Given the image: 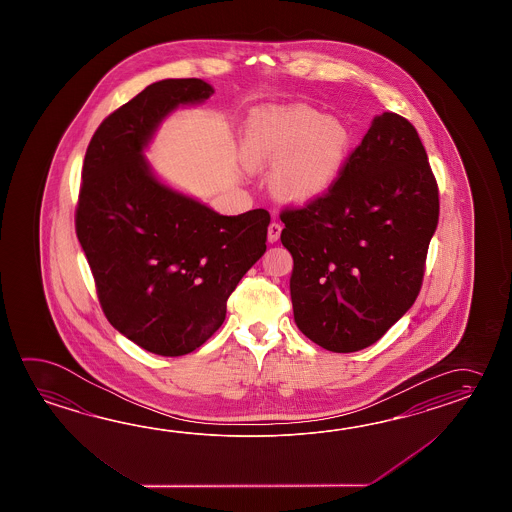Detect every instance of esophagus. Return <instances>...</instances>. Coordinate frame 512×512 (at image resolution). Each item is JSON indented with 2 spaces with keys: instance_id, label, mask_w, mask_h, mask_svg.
Masks as SVG:
<instances>
[{
  "instance_id": "obj_1",
  "label": "esophagus",
  "mask_w": 512,
  "mask_h": 512,
  "mask_svg": "<svg viewBox=\"0 0 512 512\" xmlns=\"http://www.w3.org/2000/svg\"><path fill=\"white\" fill-rule=\"evenodd\" d=\"M280 234H282V225L274 221V223L269 225V229H267V240H269V243H276V241L280 240Z\"/></svg>"
}]
</instances>
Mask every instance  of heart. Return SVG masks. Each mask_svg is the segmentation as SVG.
Segmentation results:
<instances>
[{
	"instance_id": "obj_1",
	"label": "heart",
	"mask_w": 512,
	"mask_h": 512,
	"mask_svg": "<svg viewBox=\"0 0 512 512\" xmlns=\"http://www.w3.org/2000/svg\"><path fill=\"white\" fill-rule=\"evenodd\" d=\"M351 146L353 135L342 120L302 104L256 111L243 137L247 161L276 168L274 192L291 203L324 196L348 163Z\"/></svg>"
}]
</instances>
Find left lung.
Returning a JSON list of instances; mask_svg holds the SVG:
<instances>
[{"label": "left lung", "mask_w": 512, "mask_h": 512, "mask_svg": "<svg viewBox=\"0 0 512 512\" xmlns=\"http://www.w3.org/2000/svg\"><path fill=\"white\" fill-rule=\"evenodd\" d=\"M294 322L335 353L375 344L414 305L439 219V190L408 120L371 122L324 196L285 208Z\"/></svg>", "instance_id": "1"}]
</instances>
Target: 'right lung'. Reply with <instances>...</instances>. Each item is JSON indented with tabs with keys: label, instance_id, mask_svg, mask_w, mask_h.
Instances as JSON below:
<instances>
[{
	"label": "right lung",
	"instance_id": "right-lung-1",
	"mask_svg": "<svg viewBox=\"0 0 512 512\" xmlns=\"http://www.w3.org/2000/svg\"><path fill=\"white\" fill-rule=\"evenodd\" d=\"M212 93L199 78L146 87L102 120L82 166L75 225L102 311L163 357L218 331L230 293L267 249V210L221 216L161 183L142 155L166 115Z\"/></svg>",
	"mask_w": 512,
	"mask_h": 512
}]
</instances>
